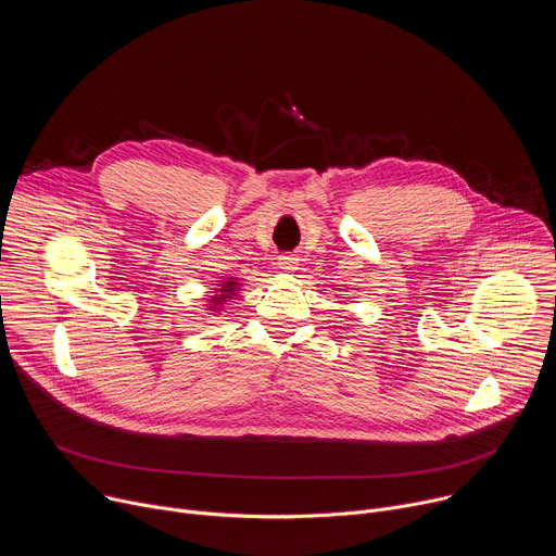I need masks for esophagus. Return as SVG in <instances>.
Returning <instances> with one entry per match:
<instances>
[{
    "mask_svg": "<svg viewBox=\"0 0 556 556\" xmlns=\"http://www.w3.org/2000/svg\"><path fill=\"white\" fill-rule=\"evenodd\" d=\"M277 266H279L281 270H286V273H292V270L299 268V260L292 257V255H279V257H277Z\"/></svg>",
    "mask_w": 556,
    "mask_h": 556,
    "instance_id": "esophagus-1",
    "label": "esophagus"
}]
</instances>
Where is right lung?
<instances>
[{"mask_svg": "<svg viewBox=\"0 0 556 556\" xmlns=\"http://www.w3.org/2000/svg\"><path fill=\"white\" fill-rule=\"evenodd\" d=\"M232 290H235V283H232V281H226V283H224V288L219 290V292H224V294H219V296H213V303H222V299H230L228 294H230Z\"/></svg>", "mask_w": 556, "mask_h": 556, "instance_id": "add662e5", "label": "right lung"}]
</instances>
